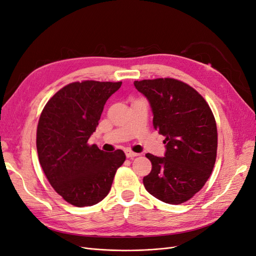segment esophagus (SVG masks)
Masks as SVG:
<instances>
[{"label":"esophagus","instance_id":"esophagus-1","mask_svg":"<svg viewBox=\"0 0 256 256\" xmlns=\"http://www.w3.org/2000/svg\"><path fill=\"white\" fill-rule=\"evenodd\" d=\"M125 154H126V157H127V158H134V157L138 156L136 152H131L130 150H125Z\"/></svg>","mask_w":256,"mask_h":256}]
</instances>
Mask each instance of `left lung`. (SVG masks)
Segmentation results:
<instances>
[{
  "instance_id": "1",
  "label": "left lung",
  "mask_w": 256,
  "mask_h": 256,
  "mask_svg": "<svg viewBox=\"0 0 256 256\" xmlns=\"http://www.w3.org/2000/svg\"><path fill=\"white\" fill-rule=\"evenodd\" d=\"M152 111L154 128L166 136L164 157L146 154L150 173L144 187L162 202L177 205L190 200L210 176L218 134L205 99L190 85L171 78L134 81Z\"/></svg>"
}]
</instances>
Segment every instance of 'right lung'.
I'll return each mask as SVG.
<instances>
[{
  "label": "right lung",
  "mask_w": 256,
  "mask_h": 256,
  "mask_svg": "<svg viewBox=\"0 0 256 256\" xmlns=\"http://www.w3.org/2000/svg\"><path fill=\"white\" fill-rule=\"evenodd\" d=\"M122 82L83 81L66 85L44 106L37 126L36 146L42 171L66 202L92 206L109 193L114 175L126 160L88 145L104 106Z\"/></svg>",
  "instance_id": "1"
}]
</instances>
